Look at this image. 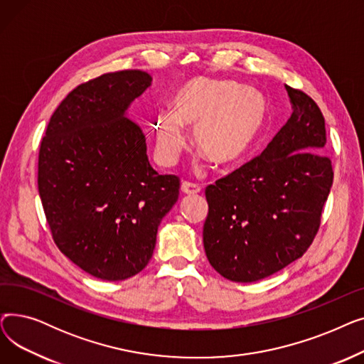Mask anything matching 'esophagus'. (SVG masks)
Returning a JSON list of instances; mask_svg holds the SVG:
<instances>
[{
    "label": "esophagus",
    "mask_w": 364,
    "mask_h": 364,
    "mask_svg": "<svg viewBox=\"0 0 364 364\" xmlns=\"http://www.w3.org/2000/svg\"><path fill=\"white\" fill-rule=\"evenodd\" d=\"M181 192L186 195H198L200 192V186H198L195 183H190V181H183Z\"/></svg>",
    "instance_id": "obj_1"
}]
</instances>
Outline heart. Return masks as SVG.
Here are the masks:
<instances>
[{
    "label": "heart",
    "instance_id": "1",
    "mask_svg": "<svg viewBox=\"0 0 364 364\" xmlns=\"http://www.w3.org/2000/svg\"><path fill=\"white\" fill-rule=\"evenodd\" d=\"M267 118L264 95L239 82L192 78L171 100V112L153 121L155 156L165 166L174 165L184 144L183 128H193V146L209 162H237L252 147Z\"/></svg>",
    "mask_w": 364,
    "mask_h": 364
}]
</instances>
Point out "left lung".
<instances>
[{
	"instance_id": "left-lung-1",
	"label": "left lung",
	"mask_w": 364,
	"mask_h": 364,
	"mask_svg": "<svg viewBox=\"0 0 364 364\" xmlns=\"http://www.w3.org/2000/svg\"><path fill=\"white\" fill-rule=\"evenodd\" d=\"M292 114L261 151L205 188L203 246L225 279L250 283L301 258L313 243L333 183L321 155L326 128L317 103L284 85Z\"/></svg>"
}]
</instances>
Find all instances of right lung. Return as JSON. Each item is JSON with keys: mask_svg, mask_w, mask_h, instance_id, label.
Returning <instances> with one entry per match:
<instances>
[{"mask_svg": "<svg viewBox=\"0 0 364 364\" xmlns=\"http://www.w3.org/2000/svg\"><path fill=\"white\" fill-rule=\"evenodd\" d=\"M151 84L143 70L105 73L72 90L51 114L38 156V192L57 247L109 282L140 273L153 255L180 178L149 164L127 117Z\"/></svg>", "mask_w": 364, "mask_h": 364, "instance_id": "right-lung-1", "label": "right lung"}]
</instances>
